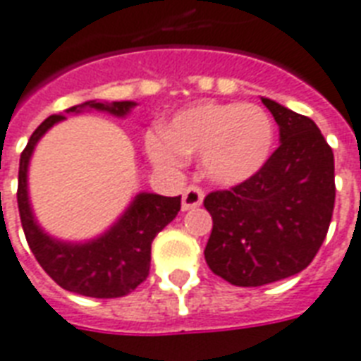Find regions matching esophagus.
Instances as JSON below:
<instances>
[{"instance_id": "1", "label": "esophagus", "mask_w": 361, "mask_h": 361, "mask_svg": "<svg viewBox=\"0 0 361 361\" xmlns=\"http://www.w3.org/2000/svg\"><path fill=\"white\" fill-rule=\"evenodd\" d=\"M202 199H204V191L197 185H189L183 191V197H181V208L183 210H192V208H199L202 204Z\"/></svg>"}]
</instances>
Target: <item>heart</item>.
Here are the masks:
<instances>
[{
  "instance_id": "1",
  "label": "heart",
  "mask_w": 361,
  "mask_h": 361,
  "mask_svg": "<svg viewBox=\"0 0 361 361\" xmlns=\"http://www.w3.org/2000/svg\"><path fill=\"white\" fill-rule=\"evenodd\" d=\"M274 125L265 109L242 102H206L187 107L162 136L149 140L151 157L164 166H180L185 157L202 155V169L216 183L236 185L269 161Z\"/></svg>"
}]
</instances>
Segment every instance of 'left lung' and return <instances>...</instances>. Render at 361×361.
<instances>
[{
    "mask_svg": "<svg viewBox=\"0 0 361 361\" xmlns=\"http://www.w3.org/2000/svg\"><path fill=\"white\" fill-rule=\"evenodd\" d=\"M280 128V145L250 180L206 195L212 233L204 257L214 274L255 288L310 265L335 206V161L316 123L261 98Z\"/></svg>",
    "mask_w": 361,
    "mask_h": 361,
    "instance_id": "left-lung-1",
    "label": "left lung"
}]
</instances>
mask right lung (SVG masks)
Here are the masks:
<instances>
[{"mask_svg":"<svg viewBox=\"0 0 361 361\" xmlns=\"http://www.w3.org/2000/svg\"><path fill=\"white\" fill-rule=\"evenodd\" d=\"M134 106V102L90 100L81 106L70 107L68 114H79L85 107H90L125 117ZM62 119L64 115L47 117L30 136V142L20 155L16 200L27 246L43 271L64 290L96 299L128 295L147 279L151 242L157 233H161L178 216L181 197L140 192L111 229L94 240L82 244L60 242L43 233L39 225L35 224L27 200V164L39 137Z\"/></svg>","mask_w":361,"mask_h":361,"instance_id":"right-lung-1","label":"right lung"}]
</instances>
